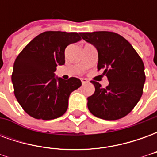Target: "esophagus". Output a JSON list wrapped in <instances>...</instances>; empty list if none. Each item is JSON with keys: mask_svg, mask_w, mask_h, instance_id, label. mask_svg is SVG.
Segmentation results:
<instances>
[{"mask_svg": "<svg viewBox=\"0 0 157 157\" xmlns=\"http://www.w3.org/2000/svg\"><path fill=\"white\" fill-rule=\"evenodd\" d=\"M81 81H82V84H86V83H87V82H88V81H87L86 78H81Z\"/></svg>", "mask_w": 157, "mask_h": 157, "instance_id": "obj_1", "label": "esophagus"}]
</instances>
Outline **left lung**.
<instances>
[{
  "label": "left lung",
  "instance_id": "obj_1",
  "mask_svg": "<svg viewBox=\"0 0 157 157\" xmlns=\"http://www.w3.org/2000/svg\"><path fill=\"white\" fill-rule=\"evenodd\" d=\"M82 38L98 50V69L104 70L109 84L102 88L92 81L95 92L87 98L90 112L105 120L126 116L138 103L145 82L141 58L129 43L113 32L81 33Z\"/></svg>",
  "mask_w": 157,
  "mask_h": 157
}]
</instances>
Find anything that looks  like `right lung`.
<instances>
[{
	"label": "right lung",
	"instance_id": "obj_1",
	"mask_svg": "<svg viewBox=\"0 0 157 157\" xmlns=\"http://www.w3.org/2000/svg\"><path fill=\"white\" fill-rule=\"evenodd\" d=\"M81 33L47 31L23 48L13 65L12 82L17 102L29 115L49 120L68 109L69 97L82 86L80 79L55 76L57 65L65 64V48L80 41Z\"/></svg>",
	"mask_w": 157,
	"mask_h": 157
}]
</instances>
